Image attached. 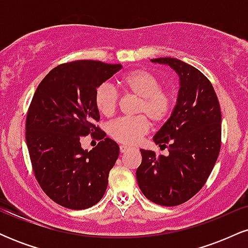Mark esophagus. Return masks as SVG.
Returning <instances> with one entry per match:
<instances>
[{"mask_svg": "<svg viewBox=\"0 0 248 248\" xmlns=\"http://www.w3.org/2000/svg\"><path fill=\"white\" fill-rule=\"evenodd\" d=\"M130 148H132V147L126 146V144H121V146H120V152H121V153H126L127 150L130 149Z\"/></svg>", "mask_w": 248, "mask_h": 248, "instance_id": "1", "label": "esophagus"}]
</instances>
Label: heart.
I'll list each match as a JSON object with an SVG mask.
<instances>
[{"instance_id":"b5f03b06","label":"heart","mask_w":248,"mask_h":248,"mask_svg":"<svg viewBox=\"0 0 248 248\" xmlns=\"http://www.w3.org/2000/svg\"><path fill=\"white\" fill-rule=\"evenodd\" d=\"M124 92L139 99L135 118H122L108 124V134L115 141L134 144L140 141L149 130V119L153 124H160L169 118L175 105L171 91L162 88L161 80L146 70H134L118 80ZM96 109L104 116H112L119 104V94L109 84H102L95 90Z\"/></svg>"}]
</instances>
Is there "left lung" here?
<instances>
[{
	"label": "left lung",
	"mask_w": 248,
	"mask_h": 248,
	"mask_svg": "<svg viewBox=\"0 0 248 248\" xmlns=\"http://www.w3.org/2000/svg\"><path fill=\"white\" fill-rule=\"evenodd\" d=\"M150 62L171 67L179 77V90L171 115L153 139L169 154L141 149L136 179L153 203L176 206L203 187L215 167L220 150V106L212 84L196 67L171 57Z\"/></svg>",
	"instance_id": "1"
}]
</instances>
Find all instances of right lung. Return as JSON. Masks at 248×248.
<instances>
[{
	"mask_svg": "<svg viewBox=\"0 0 248 248\" xmlns=\"http://www.w3.org/2000/svg\"><path fill=\"white\" fill-rule=\"evenodd\" d=\"M121 67L98 61L62 64L47 73L33 94L25 140L36 179L59 205L84 210L104 197L120 149L94 124L100 120L94 94ZM94 132L101 142L92 151L84 150L81 136Z\"/></svg>",
	"mask_w": 248,
	"mask_h": 248,
	"instance_id": "1",
	"label": "right lung"
}]
</instances>
